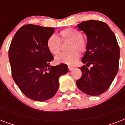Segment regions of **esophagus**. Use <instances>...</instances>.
<instances>
[{"label":"esophagus","instance_id":"obj_1","mask_svg":"<svg viewBox=\"0 0 125 125\" xmlns=\"http://www.w3.org/2000/svg\"><path fill=\"white\" fill-rule=\"evenodd\" d=\"M68 69H69V71H71L73 69V67H71V66H68Z\"/></svg>","mask_w":125,"mask_h":125}]
</instances>
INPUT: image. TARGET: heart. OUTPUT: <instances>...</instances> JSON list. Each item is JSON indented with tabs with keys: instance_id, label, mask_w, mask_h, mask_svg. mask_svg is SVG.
I'll use <instances>...</instances> for the list:
<instances>
[{
	"instance_id": "1",
	"label": "heart",
	"mask_w": 125,
	"mask_h": 125,
	"mask_svg": "<svg viewBox=\"0 0 125 125\" xmlns=\"http://www.w3.org/2000/svg\"><path fill=\"white\" fill-rule=\"evenodd\" d=\"M61 40H69L71 43L69 45L68 52L62 53L55 58L56 62L65 63L69 65L75 64L79 58V52H85L87 50V43L82 38V33L74 28H67L61 31L60 33ZM47 47L49 52L53 55L58 54L61 51L60 40L56 36L52 35L47 41ZM77 50L78 51H77Z\"/></svg>"
}]
</instances>
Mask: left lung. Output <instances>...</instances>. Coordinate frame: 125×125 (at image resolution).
I'll return each instance as SVG.
<instances>
[{"instance_id": "left-lung-1", "label": "left lung", "mask_w": 125, "mask_h": 125, "mask_svg": "<svg viewBox=\"0 0 125 125\" xmlns=\"http://www.w3.org/2000/svg\"><path fill=\"white\" fill-rule=\"evenodd\" d=\"M76 28L87 36V50L82 59V74L76 80L78 89L92 96L104 93L118 72L120 51L114 33L108 25L99 21L89 20Z\"/></svg>"}]
</instances>
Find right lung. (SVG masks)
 <instances>
[{"instance_id":"1","label":"right lung","mask_w":125,"mask_h":125,"mask_svg":"<svg viewBox=\"0 0 125 125\" xmlns=\"http://www.w3.org/2000/svg\"><path fill=\"white\" fill-rule=\"evenodd\" d=\"M54 28L24 25L15 33L9 49L13 80L25 96L33 101L52 98L59 88V78L68 73L64 63L51 66L54 59L47 41Z\"/></svg>"}]
</instances>
